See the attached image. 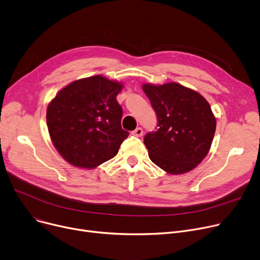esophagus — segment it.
Instances as JSON below:
<instances>
[{
  "label": "esophagus",
  "mask_w": 260,
  "mask_h": 260,
  "mask_svg": "<svg viewBox=\"0 0 260 260\" xmlns=\"http://www.w3.org/2000/svg\"><path fill=\"white\" fill-rule=\"evenodd\" d=\"M132 134L135 136L141 137L143 135V129L142 128H136L134 131H132Z\"/></svg>",
  "instance_id": "esophagus-1"
}]
</instances>
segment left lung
<instances>
[{
  "mask_svg": "<svg viewBox=\"0 0 260 260\" xmlns=\"http://www.w3.org/2000/svg\"><path fill=\"white\" fill-rule=\"evenodd\" d=\"M157 116V131L144 143L149 157L169 174H184L196 168L209 153L216 118L208 101L178 83L143 84Z\"/></svg>",
  "mask_w": 260,
  "mask_h": 260,
  "instance_id": "left-lung-1",
  "label": "left lung"
}]
</instances>
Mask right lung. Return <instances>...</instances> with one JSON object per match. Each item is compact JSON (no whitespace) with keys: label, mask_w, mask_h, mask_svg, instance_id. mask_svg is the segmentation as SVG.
Segmentation results:
<instances>
[{"label":"right lung","mask_w":260,"mask_h":260,"mask_svg":"<svg viewBox=\"0 0 260 260\" xmlns=\"http://www.w3.org/2000/svg\"><path fill=\"white\" fill-rule=\"evenodd\" d=\"M124 85L103 75L76 80L49 103L46 120L54 148L70 165L93 169L114 157L129 132L116 101Z\"/></svg>","instance_id":"1"}]
</instances>
